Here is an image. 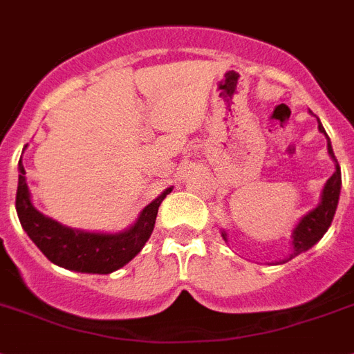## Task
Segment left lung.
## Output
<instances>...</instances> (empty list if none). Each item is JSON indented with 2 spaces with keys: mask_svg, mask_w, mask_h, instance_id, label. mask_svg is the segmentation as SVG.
<instances>
[{
  "mask_svg": "<svg viewBox=\"0 0 354 354\" xmlns=\"http://www.w3.org/2000/svg\"><path fill=\"white\" fill-rule=\"evenodd\" d=\"M319 131L326 135L322 124L319 122ZM328 138V151L331 154V158L337 163V171L333 172V176L329 178L326 185H324L322 191V201L317 209L311 210L310 214H306L304 218L301 219V223L297 225V228L293 230V250L290 254V259H293L295 255L302 254V252L310 250L311 246L317 241H320V237L328 232V228L331 227V221H333L335 210H337L338 198H340V187H342V174H340V165H338L337 158H335L333 147H331V142ZM223 239L227 241V234H223Z\"/></svg>",
  "mask_w": 354,
  "mask_h": 354,
  "instance_id": "obj_1",
  "label": "left lung"
}]
</instances>
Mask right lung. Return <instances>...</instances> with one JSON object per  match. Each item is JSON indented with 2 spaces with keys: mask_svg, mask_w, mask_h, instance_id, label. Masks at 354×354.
<instances>
[{
  "mask_svg": "<svg viewBox=\"0 0 354 354\" xmlns=\"http://www.w3.org/2000/svg\"><path fill=\"white\" fill-rule=\"evenodd\" d=\"M172 189L163 191L151 201L140 218L129 230L120 234L81 232L62 227L61 223L46 218L30 201V192L25 180V167L19 160V182L16 192V210L21 227L53 264L66 270L84 273H111L142 250L153 234L158 207Z\"/></svg>",
  "mask_w": 354,
  "mask_h": 354,
  "instance_id": "add662e5",
  "label": "right lung"
}]
</instances>
